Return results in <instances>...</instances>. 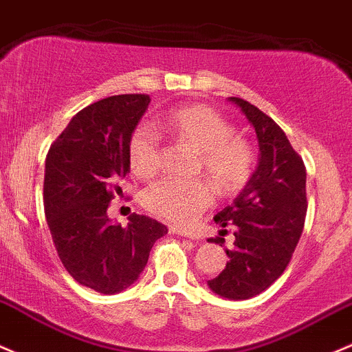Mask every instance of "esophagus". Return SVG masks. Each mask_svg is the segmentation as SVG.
I'll return each instance as SVG.
<instances>
[{"instance_id":"esophagus-1","label":"esophagus","mask_w":352,"mask_h":352,"mask_svg":"<svg viewBox=\"0 0 352 352\" xmlns=\"http://www.w3.org/2000/svg\"><path fill=\"white\" fill-rule=\"evenodd\" d=\"M170 232L172 234H179V236H184V238H188V239H199V236L195 234V232L192 231H187V229H182V228H170Z\"/></svg>"}]
</instances>
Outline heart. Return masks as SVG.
<instances>
[{
  "instance_id": "b5f03b06",
  "label": "heart",
  "mask_w": 352,
  "mask_h": 352,
  "mask_svg": "<svg viewBox=\"0 0 352 352\" xmlns=\"http://www.w3.org/2000/svg\"><path fill=\"white\" fill-rule=\"evenodd\" d=\"M166 131L201 157L199 172H206L224 194L238 192L253 175L254 151L246 140L234 136V126L216 109L195 104L170 111L164 118ZM133 173L150 179L162 164V146L150 128H138L128 143ZM214 190L207 180H160L143 194L148 212L173 224H192L212 204Z\"/></svg>"
}]
</instances>
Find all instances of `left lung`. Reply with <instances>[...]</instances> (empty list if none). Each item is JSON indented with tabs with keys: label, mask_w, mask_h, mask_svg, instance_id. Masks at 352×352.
Returning a JSON list of instances; mask_svg holds the SVG:
<instances>
[{
	"label": "left lung",
	"mask_w": 352,
	"mask_h": 352,
	"mask_svg": "<svg viewBox=\"0 0 352 352\" xmlns=\"http://www.w3.org/2000/svg\"><path fill=\"white\" fill-rule=\"evenodd\" d=\"M251 126L260 145L258 166L231 206L214 217L223 228H234V248L210 290L229 300L260 295L285 272L303 231L307 214L305 165L283 129L263 111L241 98H229ZM221 243L223 238H210Z\"/></svg>",
	"instance_id": "8db88e82"
}]
</instances>
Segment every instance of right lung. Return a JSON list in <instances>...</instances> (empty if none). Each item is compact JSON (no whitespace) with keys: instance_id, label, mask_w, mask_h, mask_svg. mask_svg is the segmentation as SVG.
<instances>
[{"instance_id":"right-lung-1","label":"right lung","mask_w":352,"mask_h":352,"mask_svg":"<svg viewBox=\"0 0 352 352\" xmlns=\"http://www.w3.org/2000/svg\"><path fill=\"white\" fill-rule=\"evenodd\" d=\"M150 104L146 94H121L87 106L52 143L45 160L43 206L62 265L76 282L104 295L138 280L166 226L131 214L111 223L109 202L123 194L128 143Z\"/></svg>"}]
</instances>
